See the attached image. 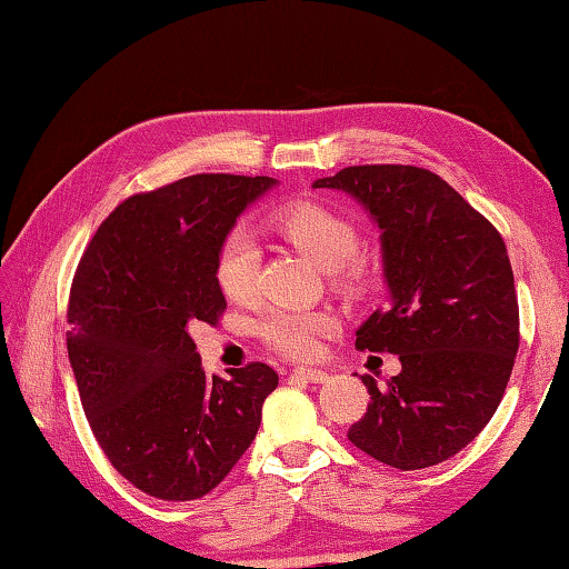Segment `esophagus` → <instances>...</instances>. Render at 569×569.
<instances>
[{
    "mask_svg": "<svg viewBox=\"0 0 569 569\" xmlns=\"http://www.w3.org/2000/svg\"><path fill=\"white\" fill-rule=\"evenodd\" d=\"M293 378H301L306 380V383H326V380L330 378L326 370H318V368H296L293 370Z\"/></svg>",
    "mask_w": 569,
    "mask_h": 569,
    "instance_id": "1",
    "label": "esophagus"
}]
</instances>
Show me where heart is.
<instances>
[{"label": "heart", "mask_w": 569, "mask_h": 569, "mask_svg": "<svg viewBox=\"0 0 569 569\" xmlns=\"http://www.w3.org/2000/svg\"><path fill=\"white\" fill-rule=\"evenodd\" d=\"M276 229L288 243L311 258L320 271L333 273L343 283H356L360 268L353 263L360 236L348 216L316 201H296L276 216ZM261 249L249 229H233L216 253V283L236 303H249L258 291ZM336 320L326 311L271 308L258 320V336L283 356L308 358L318 350V338L333 330Z\"/></svg>", "instance_id": "obj_1"}]
</instances>
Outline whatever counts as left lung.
I'll return each mask as SVG.
<instances>
[{
    "label": "left lung",
    "instance_id": "left-lung-1",
    "mask_svg": "<svg viewBox=\"0 0 569 569\" xmlns=\"http://www.w3.org/2000/svg\"><path fill=\"white\" fill-rule=\"evenodd\" d=\"M313 189L348 193L378 223L388 306L356 330V348L400 360L386 386L363 376L368 412L348 440L398 470L452 458L495 416L518 356L502 236L428 169L348 167Z\"/></svg>",
    "mask_w": 569,
    "mask_h": 569
}]
</instances>
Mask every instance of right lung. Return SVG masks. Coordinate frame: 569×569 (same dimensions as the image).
Listing matches in <instances>:
<instances>
[{"label":"right lung","mask_w":569,"mask_h":569,"mask_svg":"<svg viewBox=\"0 0 569 569\" xmlns=\"http://www.w3.org/2000/svg\"><path fill=\"white\" fill-rule=\"evenodd\" d=\"M271 177L199 173L109 213L69 296V363L109 462L133 488L186 502L211 492L256 438L278 386L266 363L206 376L189 336L226 308L216 253Z\"/></svg>","instance_id":"add662e5"}]
</instances>
